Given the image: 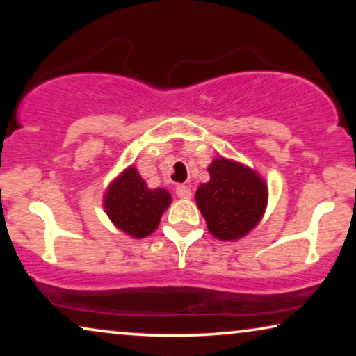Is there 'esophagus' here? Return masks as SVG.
<instances>
[{"mask_svg":"<svg viewBox=\"0 0 356 356\" xmlns=\"http://www.w3.org/2000/svg\"><path fill=\"white\" fill-rule=\"evenodd\" d=\"M177 196L179 199H189L191 197V189H189V186H184V184H179L177 188Z\"/></svg>","mask_w":356,"mask_h":356,"instance_id":"esophagus-1","label":"esophagus"}]
</instances>
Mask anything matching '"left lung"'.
Listing matches in <instances>:
<instances>
[{
	"instance_id": "1",
	"label": "left lung",
	"mask_w": 356,
	"mask_h": 356,
	"mask_svg": "<svg viewBox=\"0 0 356 356\" xmlns=\"http://www.w3.org/2000/svg\"><path fill=\"white\" fill-rule=\"evenodd\" d=\"M211 179L196 191V204L209 232L218 240L233 241L261 222L267 206V184L254 170L228 159L209 165Z\"/></svg>"
}]
</instances>
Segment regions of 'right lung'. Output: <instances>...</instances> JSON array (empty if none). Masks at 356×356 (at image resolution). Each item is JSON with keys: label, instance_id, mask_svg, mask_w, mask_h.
<instances>
[{"label": "right lung", "instance_id": "add662e5", "mask_svg": "<svg viewBox=\"0 0 356 356\" xmlns=\"http://www.w3.org/2000/svg\"><path fill=\"white\" fill-rule=\"evenodd\" d=\"M170 202L167 189H149L133 165L110 183L104 197L105 212L113 225L133 238L150 235Z\"/></svg>", "mask_w": 356, "mask_h": 356}]
</instances>
